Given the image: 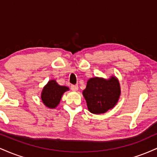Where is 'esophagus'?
Here are the masks:
<instances>
[{"instance_id":"esophagus-1","label":"esophagus","mask_w":157,"mask_h":157,"mask_svg":"<svg viewBox=\"0 0 157 157\" xmlns=\"http://www.w3.org/2000/svg\"><path fill=\"white\" fill-rule=\"evenodd\" d=\"M71 89L72 90V91H77V90H78V86H77V85H71Z\"/></svg>"}]
</instances>
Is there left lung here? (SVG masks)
Instances as JSON below:
<instances>
[{
    "instance_id": "left-lung-1",
    "label": "left lung",
    "mask_w": 157,
    "mask_h": 157,
    "mask_svg": "<svg viewBox=\"0 0 157 157\" xmlns=\"http://www.w3.org/2000/svg\"><path fill=\"white\" fill-rule=\"evenodd\" d=\"M82 94L90 112L95 114L105 113L117 103L120 96V82L113 76L109 80L93 77L88 80Z\"/></svg>"
}]
</instances>
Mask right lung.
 <instances>
[{
    "label": "right lung",
    "mask_w": 157,
    "mask_h": 157,
    "mask_svg": "<svg viewBox=\"0 0 157 157\" xmlns=\"http://www.w3.org/2000/svg\"><path fill=\"white\" fill-rule=\"evenodd\" d=\"M68 90V87L60 86L56 80H52L44 87L41 93V100L46 107L55 109L60 103L63 93Z\"/></svg>",
    "instance_id": "add662e5"
}]
</instances>
